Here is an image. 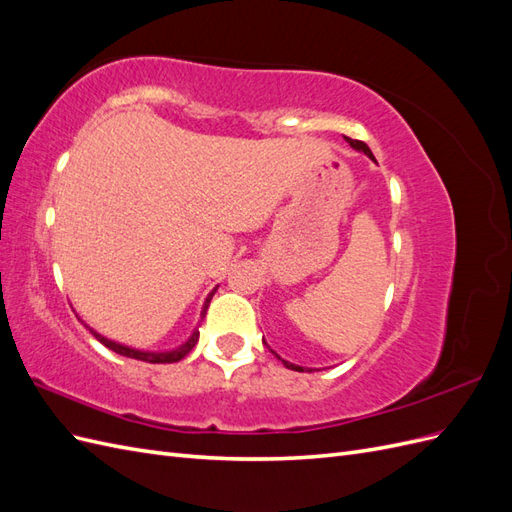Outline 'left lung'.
Returning a JSON list of instances; mask_svg holds the SVG:
<instances>
[{
    "label": "left lung",
    "instance_id": "8db88e82",
    "mask_svg": "<svg viewBox=\"0 0 512 512\" xmlns=\"http://www.w3.org/2000/svg\"><path fill=\"white\" fill-rule=\"evenodd\" d=\"M346 138V141L350 143V147H354V149H359V151H365L367 153V156L371 158V160H374V156H371V151H369V147L363 143V141H354V138H348V136H344ZM277 359H280V356H277ZM288 369H294V371H303V367H299V365H292V363H288V361H282Z\"/></svg>",
    "mask_w": 512,
    "mask_h": 512
}]
</instances>
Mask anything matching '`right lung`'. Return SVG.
<instances>
[{
  "label": "right lung",
  "mask_w": 512,
  "mask_h": 512,
  "mask_svg": "<svg viewBox=\"0 0 512 512\" xmlns=\"http://www.w3.org/2000/svg\"><path fill=\"white\" fill-rule=\"evenodd\" d=\"M213 292H215V290H213ZM213 292L209 294L207 301H205V307H203V318H205V314H207V307H209V303H211ZM91 333L96 335V339H98L100 344H104L106 348H111L113 352H117V354H121V356H128V359L145 361V363H177V361H181V359H183V356H188V354L192 352V348L196 346V342H198V331H194V335L188 339V342H185L183 346H179L177 350H170V352H141V350H134V348H128V346L115 344V342H111V339H106V337L98 335L96 331H91Z\"/></svg>",
  "instance_id": "right-lung-1"
}]
</instances>
